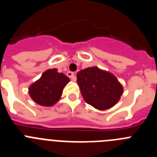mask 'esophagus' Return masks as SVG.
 I'll use <instances>...</instances> for the list:
<instances>
[{
  "label": "esophagus",
  "instance_id": "esophagus-1",
  "mask_svg": "<svg viewBox=\"0 0 157 157\" xmlns=\"http://www.w3.org/2000/svg\"><path fill=\"white\" fill-rule=\"evenodd\" d=\"M67 77H69L70 78H71L72 81H75V74L73 73V72L71 71H67Z\"/></svg>",
  "mask_w": 157,
  "mask_h": 157
}]
</instances>
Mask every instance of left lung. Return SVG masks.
I'll use <instances>...</instances> for the list:
<instances>
[{"label":"left lung","mask_w":157,"mask_h":157,"mask_svg":"<svg viewBox=\"0 0 157 157\" xmlns=\"http://www.w3.org/2000/svg\"><path fill=\"white\" fill-rule=\"evenodd\" d=\"M77 83L86 102L101 111L116 105L123 94L117 78L96 66L78 72Z\"/></svg>","instance_id":"obj_1"}]
</instances>
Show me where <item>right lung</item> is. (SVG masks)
Here are the masks:
<instances>
[{
  "label": "right lung",
  "instance_id": "right-lung-1",
  "mask_svg": "<svg viewBox=\"0 0 157 157\" xmlns=\"http://www.w3.org/2000/svg\"><path fill=\"white\" fill-rule=\"evenodd\" d=\"M69 82V78L63 73H59L56 68L48 69L29 86V95L37 105L53 106L59 101L63 88Z\"/></svg>",
  "mask_w": 157,
  "mask_h": 157
}]
</instances>
